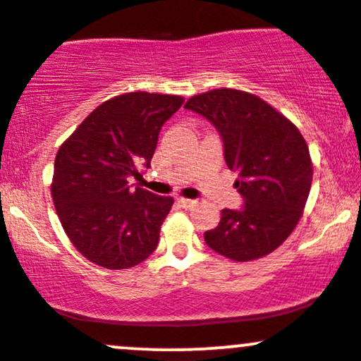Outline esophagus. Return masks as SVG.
I'll return each mask as SVG.
<instances>
[{
	"instance_id": "obj_1",
	"label": "esophagus",
	"mask_w": 361,
	"mask_h": 361,
	"mask_svg": "<svg viewBox=\"0 0 361 361\" xmlns=\"http://www.w3.org/2000/svg\"><path fill=\"white\" fill-rule=\"evenodd\" d=\"M177 203H179L182 208H192V207H196L197 201L196 200H188V197H177Z\"/></svg>"
}]
</instances>
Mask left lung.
Listing matches in <instances>:
<instances>
[{"label":"left lung","instance_id":"1","mask_svg":"<svg viewBox=\"0 0 361 361\" xmlns=\"http://www.w3.org/2000/svg\"><path fill=\"white\" fill-rule=\"evenodd\" d=\"M203 115L222 135L224 158L238 172L234 188L241 210H222L204 243L234 262H251L277 250L303 215L313 165L298 127L258 96L213 89L184 104Z\"/></svg>","mask_w":361,"mask_h":361}]
</instances>
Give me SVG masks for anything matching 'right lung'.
I'll list each match as a JSON object with an SVG mask.
<instances>
[{
    "label": "right lung",
    "mask_w": 361,
    "mask_h": 361,
    "mask_svg": "<svg viewBox=\"0 0 361 361\" xmlns=\"http://www.w3.org/2000/svg\"><path fill=\"white\" fill-rule=\"evenodd\" d=\"M182 96L127 92L99 104L58 149L51 196L75 250L110 270L139 265L157 250L173 197L133 188L149 169L164 123Z\"/></svg>",
    "instance_id": "right-lung-1"
}]
</instances>
